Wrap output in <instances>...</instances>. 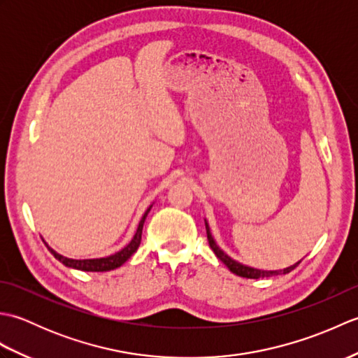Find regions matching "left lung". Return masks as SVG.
<instances>
[{
  "label": "left lung",
  "instance_id": "1",
  "mask_svg": "<svg viewBox=\"0 0 358 358\" xmlns=\"http://www.w3.org/2000/svg\"><path fill=\"white\" fill-rule=\"evenodd\" d=\"M204 224H206V234H208V241H209V246L210 249L214 250V254L222 260L226 266L227 269H229L231 272H234L235 275L238 277H243V278H264V277H275V275H283V273H289L291 271H294L296 266L300 264V262L294 263L292 266H289V268H285V269H277V271H263V269H257V268H250V266H246L237 260H234V258H231L229 255H227L224 250L220 248L217 245V241L214 240V237H212L210 234V227L208 224V220H204Z\"/></svg>",
  "mask_w": 358,
  "mask_h": 358
}]
</instances>
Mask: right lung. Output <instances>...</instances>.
Listing matches in <instances>:
<instances>
[{
  "mask_svg": "<svg viewBox=\"0 0 358 358\" xmlns=\"http://www.w3.org/2000/svg\"><path fill=\"white\" fill-rule=\"evenodd\" d=\"M152 209V204L144 212L138 227H136L135 235L132 237V240L127 243V245L118 250V252L112 254L109 257H101V258H85V260H75V258H67L62 254H58L57 250H53L48 243H45V246L50 250V254L57 258L58 262H62L67 268H73V269H78V271H86V272H106V271H112V269H117L120 266H123L129 258H131L135 252L136 249H138L140 243H141V234H143V224H144V220H146L149 210Z\"/></svg>",
  "mask_w": 358,
  "mask_h": 358,
  "instance_id": "obj_1",
  "label": "right lung"
}]
</instances>
